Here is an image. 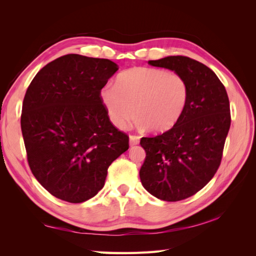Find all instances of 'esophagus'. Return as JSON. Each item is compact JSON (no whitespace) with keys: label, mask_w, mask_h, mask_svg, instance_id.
<instances>
[{"label":"esophagus","mask_w":256,"mask_h":256,"mask_svg":"<svg viewBox=\"0 0 256 256\" xmlns=\"http://www.w3.org/2000/svg\"><path fill=\"white\" fill-rule=\"evenodd\" d=\"M140 143V136L138 135H130V145L135 146Z\"/></svg>","instance_id":"esophagus-1"}]
</instances>
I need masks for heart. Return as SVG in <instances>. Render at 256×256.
Wrapping results in <instances>:
<instances>
[{"label":"heart","instance_id":"1","mask_svg":"<svg viewBox=\"0 0 256 256\" xmlns=\"http://www.w3.org/2000/svg\"><path fill=\"white\" fill-rule=\"evenodd\" d=\"M101 102L114 126L124 130L136 116L140 128L162 133L175 126L186 110L189 84L164 69L135 67L101 90Z\"/></svg>","mask_w":256,"mask_h":256}]
</instances>
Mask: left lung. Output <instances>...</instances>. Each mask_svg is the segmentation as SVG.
<instances>
[{"instance_id": "left-lung-1", "label": "left lung", "mask_w": 256, "mask_h": 256, "mask_svg": "<svg viewBox=\"0 0 256 256\" xmlns=\"http://www.w3.org/2000/svg\"><path fill=\"white\" fill-rule=\"evenodd\" d=\"M148 64L182 76L189 100L175 126L140 140L146 157L140 178L154 197L184 200L202 189L220 166L231 124L229 98L216 74L194 59L168 56Z\"/></svg>"}]
</instances>
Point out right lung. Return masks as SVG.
<instances>
[{"instance_id": "add662e5", "label": "right lung", "mask_w": 256, "mask_h": 256, "mask_svg": "<svg viewBox=\"0 0 256 256\" xmlns=\"http://www.w3.org/2000/svg\"><path fill=\"white\" fill-rule=\"evenodd\" d=\"M118 66L69 54L42 68L22 108L20 128L32 175L48 192L80 204L104 186L108 168L128 150L100 98Z\"/></svg>"}]
</instances>
